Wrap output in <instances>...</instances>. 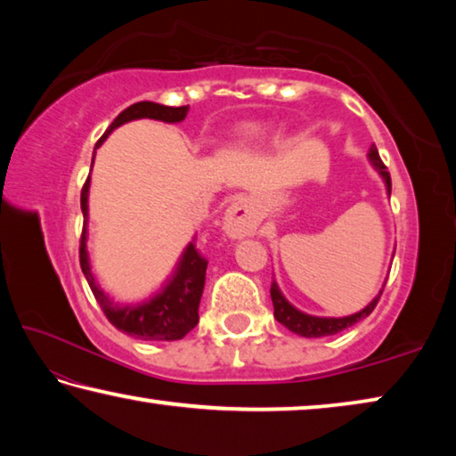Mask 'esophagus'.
Segmentation results:
<instances>
[{
  "label": "esophagus",
  "instance_id": "1",
  "mask_svg": "<svg viewBox=\"0 0 456 456\" xmlns=\"http://www.w3.org/2000/svg\"><path fill=\"white\" fill-rule=\"evenodd\" d=\"M259 225L256 207L249 199H237L225 211V231L231 237L251 235Z\"/></svg>",
  "mask_w": 456,
  "mask_h": 456
}]
</instances>
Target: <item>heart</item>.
I'll return each mask as SVG.
<instances>
[{"label": "heart", "instance_id": "b5f03b06", "mask_svg": "<svg viewBox=\"0 0 456 456\" xmlns=\"http://www.w3.org/2000/svg\"><path fill=\"white\" fill-rule=\"evenodd\" d=\"M247 138H249V141H259V138H261V130H259V128L247 130Z\"/></svg>", "mask_w": 456, "mask_h": 456}]
</instances>
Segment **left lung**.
Wrapping results in <instances>:
<instances>
[{"label": "left lung", "mask_w": 456, "mask_h": 456, "mask_svg": "<svg viewBox=\"0 0 456 456\" xmlns=\"http://www.w3.org/2000/svg\"><path fill=\"white\" fill-rule=\"evenodd\" d=\"M368 160L370 165H372L378 175L382 176V181L386 184V192L390 195L392 191V183H390V173L386 171L384 163L380 160V154H378V149L372 144L370 146L368 151ZM382 296V289L378 296L370 302L364 310H360L358 314H352V315H346V318H320V315H310V314H304L299 312L297 307H293L288 299H285V296L280 289V285L272 283V302H273V315L275 320L283 323L285 328H288L289 331H293V334L297 336H304V338H323V336H334L338 334V331H342L346 328L354 326V323H358L360 320H364L366 315L372 314V310L378 304V299H380Z\"/></svg>", "instance_id": "1"}]
</instances>
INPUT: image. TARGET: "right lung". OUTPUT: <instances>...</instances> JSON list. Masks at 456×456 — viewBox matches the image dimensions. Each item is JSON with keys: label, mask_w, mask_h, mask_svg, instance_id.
<instances>
[{"label": "right lung", "mask_w": 456, "mask_h": 456, "mask_svg": "<svg viewBox=\"0 0 456 456\" xmlns=\"http://www.w3.org/2000/svg\"><path fill=\"white\" fill-rule=\"evenodd\" d=\"M189 112V106H165L157 102H136L122 110L106 133L100 136L96 149L102 144L108 134L114 128L126 125L130 120L138 118H152L163 120L168 125L184 120ZM94 163V157H92ZM88 191H90V175L84 183L80 207L84 215V229L80 239V267L86 277L92 293H94L96 302L102 307L104 315L114 328L125 331V334L138 338V339H154V342H173L189 334L199 322V304L205 288V272L207 259L197 251L195 239L184 247L183 256L176 264L173 275L168 277L167 283L160 288L159 293L152 297L144 299L141 304H114L108 293L96 283L92 275L90 257H88Z\"/></svg>", "instance_id": "1"}]
</instances>
